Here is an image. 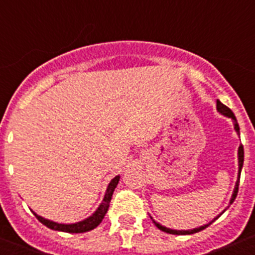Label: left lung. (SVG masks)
<instances>
[{
	"mask_svg": "<svg viewBox=\"0 0 255 255\" xmlns=\"http://www.w3.org/2000/svg\"><path fill=\"white\" fill-rule=\"evenodd\" d=\"M217 111L220 112L221 115H224V116L226 117H230V119H233L234 120V129H235V131L238 132V135H240V128H239V124H238V120H236L235 115H234V112L230 110L227 106H225L224 103H221L220 101L217 100ZM238 159H239V172H238V180H236V185H235V189H234V193H233V197H231V199H230V204H233V202L235 200L236 195H238V190H239V182H240V173H242V168H243V164H244V147L243 145H240L239 147V150H238ZM226 211V209H225ZM224 211V212H225ZM222 212V213H224ZM221 216V215H220ZM220 216H217V217L215 218V220H212L209 224L204 225V226H200V227H197V229H193V230H172V229H168V227H164L162 226L161 224H158V222H155L154 220H153V222H154V225L157 227H158L159 230H162V231H164V233L167 234H173V235H191V234H195V233H199V231H202V230H204L206 227H208L209 225L212 224V222H215L216 220H217Z\"/></svg>",
	"mask_w": 255,
	"mask_h": 255,
	"instance_id": "8db88e82",
	"label": "left lung"
}]
</instances>
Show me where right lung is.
<instances>
[{"mask_svg":"<svg viewBox=\"0 0 255 255\" xmlns=\"http://www.w3.org/2000/svg\"><path fill=\"white\" fill-rule=\"evenodd\" d=\"M120 181V176H116L111 180V182L108 184L107 190H106L105 198H103L102 203L100 204V207L97 208V211L94 212L91 217L85 218V220L80 221V222H76V224H57V222H53V221L46 220V218L38 216L35 212V217L38 218L39 222L47 226L51 230H56V231H62V233H70V234H80V233H87V231H91V230L96 229L98 225L102 222V220L105 218V215L107 213L108 207H110V202H111L112 194H114L115 188L117 186Z\"/></svg>","mask_w":255,"mask_h":255,"instance_id":"add662e5","label":"right lung"}]
</instances>
